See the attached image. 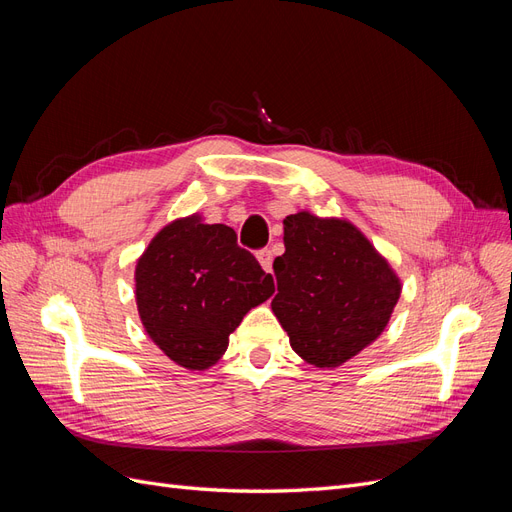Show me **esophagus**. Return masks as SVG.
I'll list each match as a JSON object with an SVG mask.
<instances>
[{"mask_svg": "<svg viewBox=\"0 0 512 512\" xmlns=\"http://www.w3.org/2000/svg\"><path fill=\"white\" fill-rule=\"evenodd\" d=\"M258 262H260L262 269H265L267 273H271L273 271V250H269V247H265V250H260L258 252Z\"/></svg>", "mask_w": 512, "mask_h": 512, "instance_id": "34e87169", "label": "esophagus"}]
</instances>
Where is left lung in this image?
Masks as SVG:
<instances>
[{"mask_svg":"<svg viewBox=\"0 0 512 512\" xmlns=\"http://www.w3.org/2000/svg\"><path fill=\"white\" fill-rule=\"evenodd\" d=\"M273 314L301 359L339 367L384 331L401 284L359 228L307 211L284 220Z\"/></svg>","mask_w":512,"mask_h":512,"instance_id":"left-lung-1","label":"left lung"}]
</instances>
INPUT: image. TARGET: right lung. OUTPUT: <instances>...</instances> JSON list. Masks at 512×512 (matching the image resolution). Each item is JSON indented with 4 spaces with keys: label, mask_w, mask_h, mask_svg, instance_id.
<instances>
[{
    "label": "right lung",
    "mask_w": 512,
    "mask_h": 512,
    "mask_svg": "<svg viewBox=\"0 0 512 512\" xmlns=\"http://www.w3.org/2000/svg\"><path fill=\"white\" fill-rule=\"evenodd\" d=\"M273 290L271 273L237 245L235 230L198 215L164 226L136 265L143 327L185 369L218 363L230 333Z\"/></svg>",
    "instance_id": "right-lung-1"
}]
</instances>
